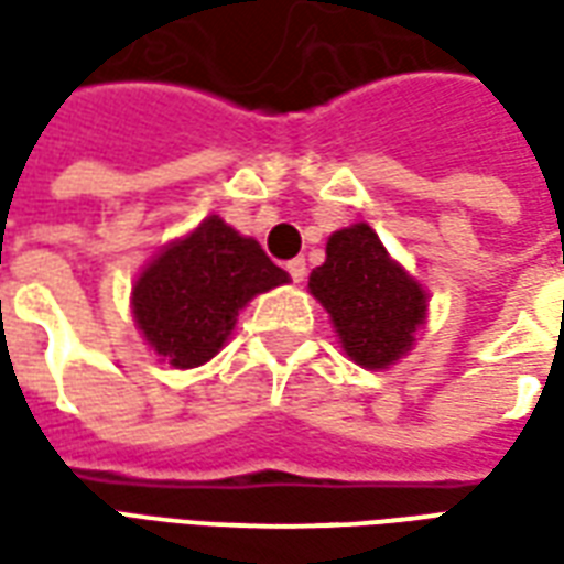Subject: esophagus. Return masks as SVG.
<instances>
[{
    "label": "esophagus",
    "instance_id": "34e87169",
    "mask_svg": "<svg viewBox=\"0 0 564 564\" xmlns=\"http://www.w3.org/2000/svg\"><path fill=\"white\" fill-rule=\"evenodd\" d=\"M286 271H290V278H293L295 283H302L307 274V262L302 257L290 259V262H286Z\"/></svg>",
    "mask_w": 564,
    "mask_h": 564
}]
</instances>
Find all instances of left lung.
<instances>
[{"instance_id":"1","label":"left lung","mask_w":564,"mask_h":564,"mask_svg":"<svg viewBox=\"0 0 564 564\" xmlns=\"http://www.w3.org/2000/svg\"><path fill=\"white\" fill-rule=\"evenodd\" d=\"M307 290L326 307L344 354L368 371L411 354L429 317L425 286L390 257L368 223L329 235L326 262L311 271Z\"/></svg>"}]
</instances>
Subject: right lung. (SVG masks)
<instances>
[{"instance_id":"obj_1","label":"right lung","mask_w":564,"mask_h":564,"mask_svg":"<svg viewBox=\"0 0 564 564\" xmlns=\"http://www.w3.org/2000/svg\"><path fill=\"white\" fill-rule=\"evenodd\" d=\"M281 283H290V274L265 257L257 238L208 214L156 250L132 283L129 305L160 362L198 368L220 354L247 302Z\"/></svg>"}]
</instances>
